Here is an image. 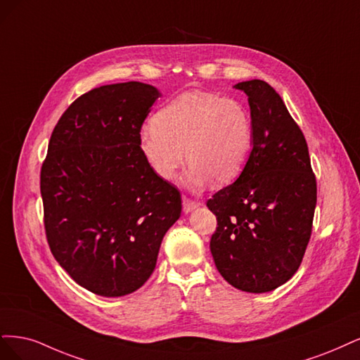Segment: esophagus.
Masks as SVG:
<instances>
[{"instance_id":"34e87169","label":"esophagus","mask_w":360,"mask_h":360,"mask_svg":"<svg viewBox=\"0 0 360 360\" xmlns=\"http://www.w3.org/2000/svg\"><path fill=\"white\" fill-rule=\"evenodd\" d=\"M199 206V203L197 202H194V200H191V199H188V197H182V210H184V212L185 214H188V212H191L193 210H195V207Z\"/></svg>"}]
</instances>
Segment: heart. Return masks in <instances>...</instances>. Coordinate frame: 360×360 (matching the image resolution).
Masks as SVG:
<instances>
[{
  "label": "heart",
  "mask_w": 360,
  "mask_h": 360,
  "mask_svg": "<svg viewBox=\"0 0 360 360\" xmlns=\"http://www.w3.org/2000/svg\"><path fill=\"white\" fill-rule=\"evenodd\" d=\"M252 141L245 104L195 89L182 92L154 115L153 124L141 131L139 148L155 175L167 182L178 179L187 157L188 184L203 187L212 179L218 185L235 181L250 158Z\"/></svg>",
  "instance_id": "1"
}]
</instances>
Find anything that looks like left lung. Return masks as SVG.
Here are the masks:
<instances>
[{"label":"left lung","instance_id":"obj_1","mask_svg":"<svg viewBox=\"0 0 360 360\" xmlns=\"http://www.w3.org/2000/svg\"><path fill=\"white\" fill-rule=\"evenodd\" d=\"M248 96L252 149L239 178L206 202L217 217L211 252L233 287L266 293L302 263L317 203L308 145L280 94L264 80L235 85Z\"/></svg>","mask_w":360,"mask_h":360}]
</instances>
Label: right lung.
Masks as SVG:
<instances>
[{
  "instance_id": "add662e5",
  "label": "right lung",
  "mask_w": 360,
  "mask_h": 360,
  "mask_svg": "<svg viewBox=\"0 0 360 360\" xmlns=\"http://www.w3.org/2000/svg\"><path fill=\"white\" fill-rule=\"evenodd\" d=\"M160 96L142 82L88 91L55 125L43 161L49 248L79 285L100 296L141 288L181 217V193L155 175L139 148L142 124Z\"/></svg>"
}]
</instances>
